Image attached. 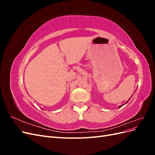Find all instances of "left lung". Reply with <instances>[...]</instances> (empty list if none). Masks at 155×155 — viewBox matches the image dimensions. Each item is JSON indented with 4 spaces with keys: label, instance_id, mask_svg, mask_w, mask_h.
<instances>
[{
    "label": "left lung",
    "instance_id": "left-lung-1",
    "mask_svg": "<svg viewBox=\"0 0 155 155\" xmlns=\"http://www.w3.org/2000/svg\"><path fill=\"white\" fill-rule=\"evenodd\" d=\"M131 97H132V96H131ZM130 98H129V100H130ZM129 100H127V101H126V103H125V104H124V105H120V106H119V107H118V108H120V107H122V106H124V105H125V104H127V102H128V101H129Z\"/></svg>",
    "mask_w": 155,
    "mask_h": 155
}]
</instances>
